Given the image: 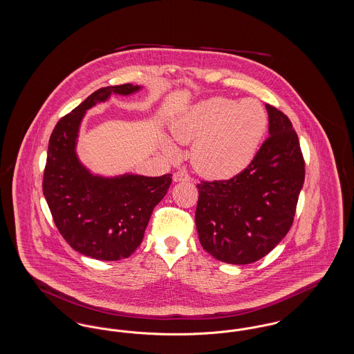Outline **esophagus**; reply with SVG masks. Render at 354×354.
Masks as SVG:
<instances>
[{"instance_id": "1", "label": "esophagus", "mask_w": 354, "mask_h": 354, "mask_svg": "<svg viewBox=\"0 0 354 354\" xmlns=\"http://www.w3.org/2000/svg\"><path fill=\"white\" fill-rule=\"evenodd\" d=\"M172 179H174V182H189L191 176L188 174H185V172L178 171V172H175L172 175Z\"/></svg>"}]
</instances>
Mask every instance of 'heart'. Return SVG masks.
<instances>
[{"label": "heart", "mask_w": 354, "mask_h": 354, "mask_svg": "<svg viewBox=\"0 0 354 354\" xmlns=\"http://www.w3.org/2000/svg\"><path fill=\"white\" fill-rule=\"evenodd\" d=\"M267 129L268 115L257 100L212 97L179 119L172 134L180 143L196 142L191 159L202 175L228 179L251 165Z\"/></svg>", "instance_id": "obj_1"}]
</instances>
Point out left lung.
Segmentation results:
<instances>
[{
    "label": "left lung",
    "mask_w": 354,
    "mask_h": 354,
    "mask_svg": "<svg viewBox=\"0 0 354 354\" xmlns=\"http://www.w3.org/2000/svg\"><path fill=\"white\" fill-rule=\"evenodd\" d=\"M270 136L251 165L228 180H202L195 223L203 248L228 264L264 257L292 227L305 162L292 122L266 104Z\"/></svg>",
    "instance_id": "left-lung-1"
}]
</instances>
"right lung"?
Segmentation results:
<instances>
[{"instance_id": "1", "label": "right lung", "mask_w": 354, "mask_h": 354, "mask_svg": "<svg viewBox=\"0 0 354 354\" xmlns=\"http://www.w3.org/2000/svg\"><path fill=\"white\" fill-rule=\"evenodd\" d=\"M139 88L124 84L94 91L58 120L49 139L42 191L51 216L73 250L97 260L131 256L143 240L153 207L172 182L171 174L97 176L77 158L75 143L86 110L106 101L111 93L129 95Z\"/></svg>"}]
</instances>
